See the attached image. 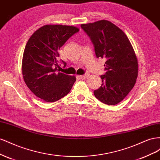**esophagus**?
I'll use <instances>...</instances> for the list:
<instances>
[{
    "label": "esophagus",
    "mask_w": 160,
    "mask_h": 160,
    "mask_svg": "<svg viewBox=\"0 0 160 160\" xmlns=\"http://www.w3.org/2000/svg\"><path fill=\"white\" fill-rule=\"evenodd\" d=\"M89 76V74H88V73H86V74H84L83 75H81V76H79V78L81 79H85L87 77H88Z\"/></svg>",
    "instance_id": "1"
}]
</instances>
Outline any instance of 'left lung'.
<instances>
[{
	"instance_id": "1",
	"label": "left lung",
	"mask_w": 160,
	"mask_h": 160,
	"mask_svg": "<svg viewBox=\"0 0 160 160\" xmlns=\"http://www.w3.org/2000/svg\"><path fill=\"white\" fill-rule=\"evenodd\" d=\"M81 27L93 43L97 58L105 59L101 86L94 91L101 102L113 105L122 101L133 88L138 64L126 35L108 21L83 24Z\"/></svg>"
}]
</instances>
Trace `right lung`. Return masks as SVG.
I'll list each match as a JSON object with an SVG mask.
<instances>
[{
	"mask_svg": "<svg viewBox=\"0 0 160 160\" xmlns=\"http://www.w3.org/2000/svg\"><path fill=\"white\" fill-rule=\"evenodd\" d=\"M79 28L67 25H45L28 39L22 62L23 79L30 90L47 102H55L68 94L76 81L75 76L59 72V51Z\"/></svg>",
	"mask_w": 160,
	"mask_h": 160,
	"instance_id": "1",
	"label": "right lung"
}]
</instances>
